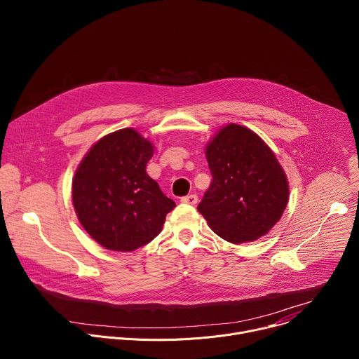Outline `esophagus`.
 Masks as SVG:
<instances>
[{"instance_id": "esophagus-1", "label": "esophagus", "mask_w": 359, "mask_h": 359, "mask_svg": "<svg viewBox=\"0 0 359 359\" xmlns=\"http://www.w3.org/2000/svg\"><path fill=\"white\" fill-rule=\"evenodd\" d=\"M182 201L186 204H196L197 203V196L196 194H187L184 197H182Z\"/></svg>"}]
</instances>
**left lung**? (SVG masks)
Wrapping results in <instances>:
<instances>
[{"label": "left lung", "mask_w": 359, "mask_h": 359, "mask_svg": "<svg viewBox=\"0 0 359 359\" xmlns=\"http://www.w3.org/2000/svg\"><path fill=\"white\" fill-rule=\"evenodd\" d=\"M212 183L197 210L222 238H259L280 220L288 182L271 149L247 128L229 125L208 144Z\"/></svg>", "instance_id": "obj_1"}]
</instances>
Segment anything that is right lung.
Listing matches in <instances>:
<instances>
[{
	"label": "right lung",
	"instance_id": "obj_1",
	"mask_svg": "<svg viewBox=\"0 0 359 359\" xmlns=\"http://www.w3.org/2000/svg\"><path fill=\"white\" fill-rule=\"evenodd\" d=\"M153 146L133 129L96 142L72 183L78 219L88 234L114 251H133L155 238L176 203L146 173Z\"/></svg>",
	"mask_w": 359,
	"mask_h": 359
}]
</instances>
